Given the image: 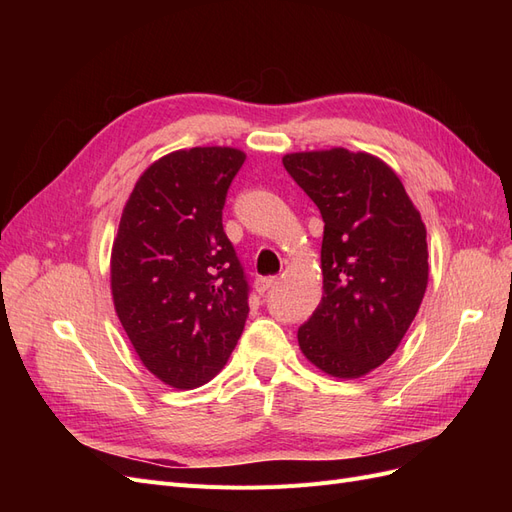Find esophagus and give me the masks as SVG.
Wrapping results in <instances>:
<instances>
[{
  "label": "esophagus",
  "mask_w": 512,
  "mask_h": 512,
  "mask_svg": "<svg viewBox=\"0 0 512 512\" xmlns=\"http://www.w3.org/2000/svg\"><path fill=\"white\" fill-rule=\"evenodd\" d=\"M277 284V277L275 275H269V277H258V282H256V288H258V292H267L269 288H273Z\"/></svg>",
  "instance_id": "obj_1"
}]
</instances>
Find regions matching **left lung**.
I'll return each instance as SVG.
<instances>
[{
    "mask_svg": "<svg viewBox=\"0 0 512 512\" xmlns=\"http://www.w3.org/2000/svg\"><path fill=\"white\" fill-rule=\"evenodd\" d=\"M282 162L324 222L322 299L299 327V346L324 374L361 378L397 350L425 297L421 213L391 166L369 153L335 147Z\"/></svg>",
    "mask_w": 512,
    "mask_h": 512,
    "instance_id": "8db88e82",
    "label": "left lung"
}]
</instances>
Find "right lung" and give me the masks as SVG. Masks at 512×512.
<instances>
[{
	"label": "right lung",
	"mask_w": 512,
	"mask_h": 512,
	"mask_svg": "<svg viewBox=\"0 0 512 512\" xmlns=\"http://www.w3.org/2000/svg\"><path fill=\"white\" fill-rule=\"evenodd\" d=\"M245 153L181 149L153 162L121 213L111 290L143 365L173 389H196L226 365L250 314V286L222 226Z\"/></svg>",
	"instance_id": "1"
}]
</instances>
